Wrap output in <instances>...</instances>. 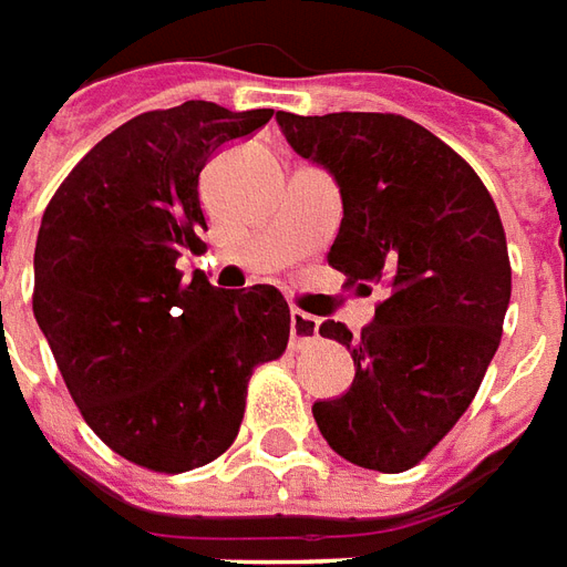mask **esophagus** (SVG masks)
Listing matches in <instances>:
<instances>
[{
	"mask_svg": "<svg viewBox=\"0 0 567 567\" xmlns=\"http://www.w3.org/2000/svg\"><path fill=\"white\" fill-rule=\"evenodd\" d=\"M320 339V320L311 315H305L299 308L290 311V344L292 348H302L308 341Z\"/></svg>",
	"mask_w": 567,
	"mask_h": 567,
	"instance_id": "esophagus-1",
	"label": "esophagus"
}]
</instances>
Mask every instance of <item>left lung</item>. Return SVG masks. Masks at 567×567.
I'll use <instances>...</instances> for the list:
<instances>
[{
  "mask_svg": "<svg viewBox=\"0 0 567 567\" xmlns=\"http://www.w3.org/2000/svg\"><path fill=\"white\" fill-rule=\"evenodd\" d=\"M277 124L339 183L329 265L384 290L360 336L320 327L357 372L348 393L315 403L317 427L357 467L403 473L467 412L501 344L509 256L495 200L455 148L403 115L277 112Z\"/></svg>",
  "mask_w": 567,
  "mask_h": 567,
  "instance_id": "8db88e82",
  "label": "left lung"
}]
</instances>
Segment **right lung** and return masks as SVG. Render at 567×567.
I'll return each instance as SVG.
<instances>
[{"mask_svg": "<svg viewBox=\"0 0 567 567\" xmlns=\"http://www.w3.org/2000/svg\"><path fill=\"white\" fill-rule=\"evenodd\" d=\"M275 112L188 100L136 115L75 164L35 240L33 315L87 427L155 473L204 467L235 443L252 369L290 341V305L176 268L207 219L198 179L219 146Z\"/></svg>", "mask_w": 567, "mask_h": 567, "instance_id": "add662e5", "label": "right lung"}]
</instances>
